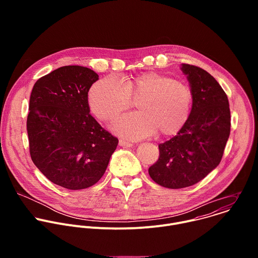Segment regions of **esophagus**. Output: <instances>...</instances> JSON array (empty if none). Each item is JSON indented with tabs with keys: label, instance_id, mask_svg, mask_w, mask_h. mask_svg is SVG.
Here are the masks:
<instances>
[{
	"label": "esophagus",
	"instance_id": "obj_1",
	"mask_svg": "<svg viewBox=\"0 0 258 258\" xmlns=\"http://www.w3.org/2000/svg\"><path fill=\"white\" fill-rule=\"evenodd\" d=\"M119 146L120 147H123V148H131V147H133L134 145L132 143H128V142H125L123 140H119Z\"/></svg>",
	"mask_w": 258,
	"mask_h": 258
}]
</instances>
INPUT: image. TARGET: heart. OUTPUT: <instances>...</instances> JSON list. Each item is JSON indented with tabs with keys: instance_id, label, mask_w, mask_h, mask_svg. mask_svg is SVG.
I'll return each mask as SVG.
<instances>
[{
	"instance_id": "heart-1",
	"label": "heart",
	"mask_w": 258,
	"mask_h": 258,
	"mask_svg": "<svg viewBox=\"0 0 258 258\" xmlns=\"http://www.w3.org/2000/svg\"><path fill=\"white\" fill-rule=\"evenodd\" d=\"M89 105L101 120L114 119L131 106L138 112L118 118L112 130L128 140H142L154 135L171 136L186 124L192 109L191 89L172 78L155 71L143 72L122 83L116 77H106L89 90Z\"/></svg>"
}]
</instances>
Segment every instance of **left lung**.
<instances>
[{
	"label": "left lung",
	"mask_w": 258,
	"mask_h": 258,
	"mask_svg": "<svg viewBox=\"0 0 258 258\" xmlns=\"http://www.w3.org/2000/svg\"><path fill=\"white\" fill-rule=\"evenodd\" d=\"M193 94L190 116L170 140L159 144V158L149 167L151 178L168 189L195 185L222 160L231 131L228 97L204 69L181 64Z\"/></svg>",
	"instance_id": "8db88e82"
}]
</instances>
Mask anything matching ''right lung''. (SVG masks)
<instances>
[{"label": "right lung", "mask_w": 258, "mask_h": 258, "mask_svg": "<svg viewBox=\"0 0 258 258\" xmlns=\"http://www.w3.org/2000/svg\"><path fill=\"white\" fill-rule=\"evenodd\" d=\"M99 76L88 67H60L34 84L27 116L31 160L52 182L89 188L103 176L118 139L90 114L88 93Z\"/></svg>", "instance_id": "right-lung-1"}]
</instances>
